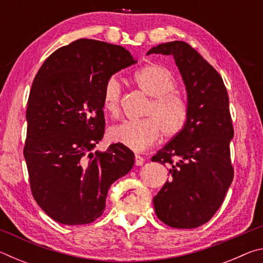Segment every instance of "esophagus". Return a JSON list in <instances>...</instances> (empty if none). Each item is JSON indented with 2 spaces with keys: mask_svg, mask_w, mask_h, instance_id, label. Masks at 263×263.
<instances>
[{
  "mask_svg": "<svg viewBox=\"0 0 263 263\" xmlns=\"http://www.w3.org/2000/svg\"><path fill=\"white\" fill-rule=\"evenodd\" d=\"M135 163H136V166H141V164L144 163V158L140 157V155H137V154H136V157H135Z\"/></svg>",
  "mask_w": 263,
  "mask_h": 263,
  "instance_id": "1",
  "label": "esophagus"
}]
</instances>
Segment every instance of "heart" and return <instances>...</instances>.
<instances>
[{
  "instance_id": "obj_1",
  "label": "heart",
  "mask_w": 263,
  "mask_h": 263,
  "mask_svg": "<svg viewBox=\"0 0 263 263\" xmlns=\"http://www.w3.org/2000/svg\"><path fill=\"white\" fill-rule=\"evenodd\" d=\"M137 87L152 97L145 111L151 116L139 121H126L110 130L111 140L141 152L158 141L160 135L173 139L183 132L189 119V108L180 95L175 94L177 81L167 67L151 64L133 75ZM122 86L116 75L106 80L103 88V106L111 116L119 112Z\"/></svg>"
}]
</instances>
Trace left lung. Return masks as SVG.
<instances>
[{
	"label": "left lung",
	"instance_id": "8db88e82",
	"mask_svg": "<svg viewBox=\"0 0 263 263\" xmlns=\"http://www.w3.org/2000/svg\"><path fill=\"white\" fill-rule=\"evenodd\" d=\"M152 53L174 57L189 108L183 132L152 158L171 167V179L153 198L155 213L171 228L195 229L211 219L233 180L228 90L217 70L189 44H160L147 54Z\"/></svg>",
	"mask_w": 263,
	"mask_h": 263
}]
</instances>
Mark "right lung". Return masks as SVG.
I'll return each instance as SVG.
<instances>
[{"mask_svg":"<svg viewBox=\"0 0 263 263\" xmlns=\"http://www.w3.org/2000/svg\"><path fill=\"white\" fill-rule=\"evenodd\" d=\"M136 62L122 46L78 39L53 52L35 75L24 158L33 198L60 224L102 216L110 185L135 164V154L121 144L91 149L104 135L105 81Z\"/></svg>","mask_w":263,"mask_h":263,"instance_id":"obj_1","label":"right lung"}]
</instances>
